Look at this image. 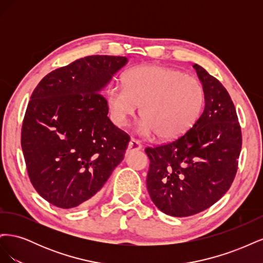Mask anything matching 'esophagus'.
Listing matches in <instances>:
<instances>
[{
	"label": "esophagus",
	"mask_w": 263,
	"mask_h": 263,
	"mask_svg": "<svg viewBox=\"0 0 263 263\" xmlns=\"http://www.w3.org/2000/svg\"><path fill=\"white\" fill-rule=\"evenodd\" d=\"M141 144L138 140L135 139H130V141L128 142V146H127V151L130 153V151H138L141 149Z\"/></svg>",
	"instance_id": "34e87169"
}]
</instances>
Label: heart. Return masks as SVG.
Wrapping results in <instances>:
<instances>
[{
  "mask_svg": "<svg viewBox=\"0 0 263 263\" xmlns=\"http://www.w3.org/2000/svg\"><path fill=\"white\" fill-rule=\"evenodd\" d=\"M106 103L112 122L123 127L139 105V129L156 134L161 140H174L200 118L205 90L200 80L180 70L162 66H141L124 76L123 86H110Z\"/></svg>",
  "mask_w": 263,
  "mask_h": 263,
  "instance_id": "obj_1",
  "label": "heart"
}]
</instances>
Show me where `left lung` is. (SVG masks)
Wrapping results in <instances>:
<instances>
[{"label":"left lung","mask_w":263,"mask_h":263,"mask_svg":"<svg viewBox=\"0 0 263 263\" xmlns=\"http://www.w3.org/2000/svg\"><path fill=\"white\" fill-rule=\"evenodd\" d=\"M193 68L205 90L204 112L178 139L145 149L148 193L159 210L174 217L216 203L232 185L241 150L240 125L227 90L201 66Z\"/></svg>","instance_id":"obj_1"}]
</instances>
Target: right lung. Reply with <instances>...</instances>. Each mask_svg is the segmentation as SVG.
Here are the masks:
<instances>
[{
  "instance_id": "obj_1",
  "label": "right lung",
  "mask_w": 263,
  "mask_h": 263,
  "mask_svg": "<svg viewBox=\"0 0 263 263\" xmlns=\"http://www.w3.org/2000/svg\"><path fill=\"white\" fill-rule=\"evenodd\" d=\"M128 61L87 55L38 83L22 127L31 184L60 209L91 203L124 159L129 136L109 121L101 91Z\"/></svg>"
}]
</instances>
